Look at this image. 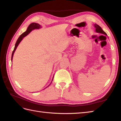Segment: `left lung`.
<instances>
[{
  "instance_id": "left-lung-1",
  "label": "left lung",
  "mask_w": 121,
  "mask_h": 121,
  "mask_svg": "<svg viewBox=\"0 0 121 121\" xmlns=\"http://www.w3.org/2000/svg\"><path fill=\"white\" fill-rule=\"evenodd\" d=\"M94 26L95 27V28H96V31L97 33H101V34H103L107 35L106 33L104 32V30H102V29H101V27H100V26H99L98 25H97V24H95L94 25Z\"/></svg>"
}]
</instances>
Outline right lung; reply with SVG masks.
<instances>
[{
	"label": "right lung",
	"instance_id": "right-lung-1",
	"mask_svg": "<svg viewBox=\"0 0 121 121\" xmlns=\"http://www.w3.org/2000/svg\"><path fill=\"white\" fill-rule=\"evenodd\" d=\"M40 27H41V26H40V25L39 24L36 23H32L30 24L29 26V27H27V29L26 30V31H25L24 33H23V34H22L20 36V37L17 39L16 43H15L14 50H13V52H12V56H11V61L12 60L13 56V54H14V51H15V49H17V46H18V45H19V43L22 40L23 38L25 36H26V35H27L28 34H29V33L30 32H31L32 30H34V29H39Z\"/></svg>",
	"mask_w": 121,
	"mask_h": 121
}]
</instances>
